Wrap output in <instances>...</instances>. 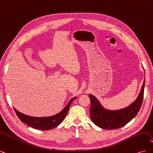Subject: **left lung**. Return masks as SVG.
I'll list each match as a JSON object with an SVG mask.
<instances>
[{"mask_svg": "<svg viewBox=\"0 0 153 153\" xmlns=\"http://www.w3.org/2000/svg\"><path fill=\"white\" fill-rule=\"evenodd\" d=\"M145 79L135 101L127 107L119 110H108L104 108L96 96L89 94L91 103L90 108L91 121L96 126L106 129H117L125 126L136 116L141 107Z\"/></svg>", "mask_w": 153, "mask_h": 153, "instance_id": "1", "label": "left lung"}]
</instances>
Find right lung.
<instances>
[{"mask_svg":"<svg viewBox=\"0 0 153 153\" xmlns=\"http://www.w3.org/2000/svg\"><path fill=\"white\" fill-rule=\"evenodd\" d=\"M76 98V97L75 96L71 98L61 112L57 114L52 115V116L32 117L22 114L15 108L14 109H15L17 116L21 120L22 122L28 125L29 126L34 129H39V130H49V129L58 126L64 121L68 112L69 106Z\"/></svg>","mask_w":153,"mask_h":153,"instance_id":"obj_1","label":"right lung"}]
</instances>
